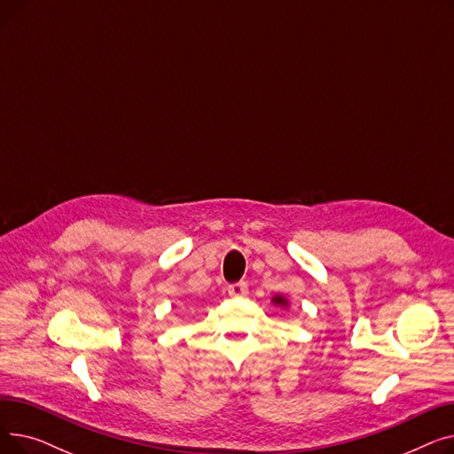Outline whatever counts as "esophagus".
<instances>
[{
    "label": "esophagus",
    "instance_id": "1",
    "mask_svg": "<svg viewBox=\"0 0 454 454\" xmlns=\"http://www.w3.org/2000/svg\"><path fill=\"white\" fill-rule=\"evenodd\" d=\"M228 294L231 298H243L248 294V283L247 281H239V283H231L228 285Z\"/></svg>",
    "mask_w": 454,
    "mask_h": 454
}]
</instances>
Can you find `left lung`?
<instances>
[{"label":"left lung","instance_id":"1","mask_svg":"<svg viewBox=\"0 0 454 454\" xmlns=\"http://www.w3.org/2000/svg\"><path fill=\"white\" fill-rule=\"evenodd\" d=\"M274 303H278V305H285V300L278 296V298H274Z\"/></svg>","mask_w":454,"mask_h":454}]
</instances>
